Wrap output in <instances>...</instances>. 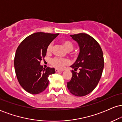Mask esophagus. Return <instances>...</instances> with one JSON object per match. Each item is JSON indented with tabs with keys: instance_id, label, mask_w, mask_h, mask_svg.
<instances>
[{
	"instance_id": "obj_1",
	"label": "esophagus",
	"mask_w": 122,
	"mask_h": 122,
	"mask_svg": "<svg viewBox=\"0 0 122 122\" xmlns=\"http://www.w3.org/2000/svg\"><path fill=\"white\" fill-rule=\"evenodd\" d=\"M55 71H56V72H62L63 71H61V70H58V69H56Z\"/></svg>"
}]
</instances>
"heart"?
Wrapping results in <instances>:
<instances>
[{
	"instance_id": "heart-1",
	"label": "heart",
	"mask_w": 122,
	"mask_h": 122,
	"mask_svg": "<svg viewBox=\"0 0 122 122\" xmlns=\"http://www.w3.org/2000/svg\"><path fill=\"white\" fill-rule=\"evenodd\" d=\"M62 45L68 51H71L73 48V44L71 41L68 40L64 41L62 42ZM52 47H53V43H50L47 46L46 49V51L47 53H50L52 50ZM69 63L68 60L64 59V58H57V57H55L53 58L50 60V64L51 65L54 66V68H57L58 69H61L64 68L66 65Z\"/></svg>"
}]
</instances>
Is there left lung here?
Returning a JSON list of instances; mask_svg holds the SVG:
<instances>
[{
  "label": "left lung",
  "instance_id": "left-lung-1",
  "mask_svg": "<svg viewBox=\"0 0 122 122\" xmlns=\"http://www.w3.org/2000/svg\"><path fill=\"white\" fill-rule=\"evenodd\" d=\"M79 44L80 53L71 68L72 77L67 83L70 92L77 96L89 94L97 86L104 68L103 51L99 43L91 36L85 33L71 35Z\"/></svg>",
  "mask_w": 122,
  "mask_h": 122
}]
</instances>
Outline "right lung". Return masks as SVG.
<instances>
[{
	"instance_id": "obj_1",
	"label": "right lung",
	"mask_w": 122,
	"mask_h": 122,
	"mask_svg": "<svg viewBox=\"0 0 122 122\" xmlns=\"http://www.w3.org/2000/svg\"><path fill=\"white\" fill-rule=\"evenodd\" d=\"M59 34L38 32L23 40L16 49L14 58L15 73L18 82L31 94L43 92L49 85V75L54 68H43L41 61L46 54L47 46Z\"/></svg>"
}]
</instances>
